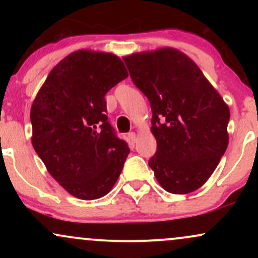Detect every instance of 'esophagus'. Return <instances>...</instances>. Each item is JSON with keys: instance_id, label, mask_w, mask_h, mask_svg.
Listing matches in <instances>:
<instances>
[{"instance_id": "34e87169", "label": "esophagus", "mask_w": 258, "mask_h": 258, "mask_svg": "<svg viewBox=\"0 0 258 258\" xmlns=\"http://www.w3.org/2000/svg\"><path fill=\"white\" fill-rule=\"evenodd\" d=\"M136 139H137V136H136L135 132H131L128 133V141L131 142V143H136Z\"/></svg>"}]
</instances>
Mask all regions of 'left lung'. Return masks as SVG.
Returning a JSON list of instances; mask_svg holds the SVG:
<instances>
[{
	"label": "left lung",
	"instance_id": "8db88e82",
	"mask_svg": "<svg viewBox=\"0 0 258 258\" xmlns=\"http://www.w3.org/2000/svg\"><path fill=\"white\" fill-rule=\"evenodd\" d=\"M123 60L152 106L158 149L148 164L156 179L168 193L197 190L226 153L229 108L199 67L178 49L135 53Z\"/></svg>",
	"mask_w": 258,
	"mask_h": 258
}]
</instances>
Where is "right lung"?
I'll list each match as a JSON object with an SVG mask.
<instances>
[{
	"label": "right lung",
	"mask_w": 258,
	"mask_h": 258,
	"mask_svg": "<svg viewBox=\"0 0 258 258\" xmlns=\"http://www.w3.org/2000/svg\"><path fill=\"white\" fill-rule=\"evenodd\" d=\"M127 76L115 54L80 49L53 68L31 105L35 152L53 178L81 200L108 194L130 153L109 123L104 98Z\"/></svg>",
	"instance_id": "obj_1"
}]
</instances>
